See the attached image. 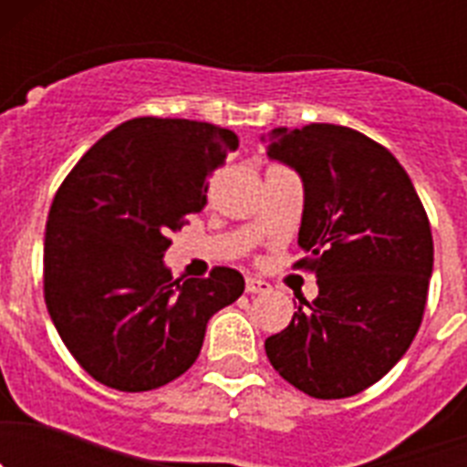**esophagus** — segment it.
I'll list each match as a JSON object with an SVG mask.
<instances>
[{"label":"esophagus","mask_w":467,"mask_h":467,"mask_svg":"<svg viewBox=\"0 0 467 467\" xmlns=\"http://www.w3.org/2000/svg\"><path fill=\"white\" fill-rule=\"evenodd\" d=\"M245 290L250 292V295H266V292H271V285L266 283V280L253 278V275H250V278L245 280Z\"/></svg>","instance_id":"esophagus-1"}]
</instances>
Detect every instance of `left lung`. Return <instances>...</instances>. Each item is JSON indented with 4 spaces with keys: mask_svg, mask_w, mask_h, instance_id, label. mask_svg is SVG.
<instances>
[{
    "mask_svg": "<svg viewBox=\"0 0 467 467\" xmlns=\"http://www.w3.org/2000/svg\"><path fill=\"white\" fill-rule=\"evenodd\" d=\"M266 154L304 182L292 269L316 274L317 296L266 339L275 372L317 400L374 386L407 353L432 274L431 222L390 151L353 128H274Z\"/></svg>",
    "mask_w": 467,
    "mask_h": 467,
    "instance_id": "obj_1",
    "label": "left lung"
}]
</instances>
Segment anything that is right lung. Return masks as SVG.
<instances>
[{"label": "right lung", "instance_id": "right-lung-1", "mask_svg": "<svg viewBox=\"0 0 467 467\" xmlns=\"http://www.w3.org/2000/svg\"><path fill=\"white\" fill-rule=\"evenodd\" d=\"M236 133L189 119L138 117L100 138L48 210L44 299L74 360L102 386L142 393L182 377L205 325L245 290L236 269L172 280L171 234L208 203V180Z\"/></svg>", "mask_w": 467, "mask_h": 467}]
</instances>
